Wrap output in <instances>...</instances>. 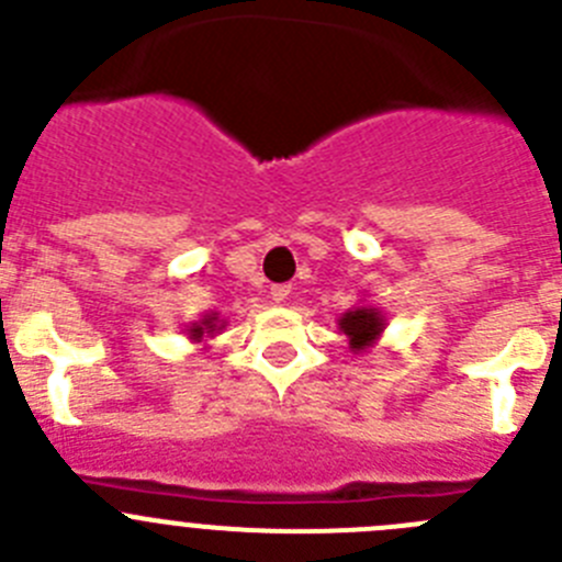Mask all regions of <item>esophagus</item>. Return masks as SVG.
Here are the masks:
<instances>
[{"mask_svg": "<svg viewBox=\"0 0 562 562\" xmlns=\"http://www.w3.org/2000/svg\"><path fill=\"white\" fill-rule=\"evenodd\" d=\"M288 293H291V285H285V282H282V285H271V299H274V302H285Z\"/></svg>", "mask_w": 562, "mask_h": 562, "instance_id": "1", "label": "esophagus"}]
</instances>
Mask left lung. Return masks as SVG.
<instances>
[{
	"label": "left lung",
	"instance_id": "8db88e82",
	"mask_svg": "<svg viewBox=\"0 0 562 562\" xmlns=\"http://www.w3.org/2000/svg\"><path fill=\"white\" fill-rule=\"evenodd\" d=\"M340 329L352 338L355 352H360V349H369L371 340L380 335L382 318L380 313L371 311V307H358V311L346 313V316L340 318Z\"/></svg>",
	"mask_w": 562,
	"mask_h": 562
}]
</instances>
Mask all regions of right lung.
Returning <instances> with one entry per match:
<instances>
[{
	"mask_svg": "<svg viewBox=\"0 0 562 562\" xmlns=\"http://www.w3.org/2000/svg\"><path fill=\"white\" fill-rule=\"evenodd\" d=\"M213 329H216V316H210V318H204L202 324H196V327L191 329V335L193 338H202L204 333H213Z\"/></svg>",
	"mask_w": 562,
	"mask_h": 562,
	"instance_id": "1",
	"label": "right lung"
}]
</instances>
